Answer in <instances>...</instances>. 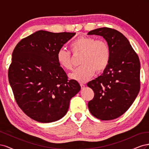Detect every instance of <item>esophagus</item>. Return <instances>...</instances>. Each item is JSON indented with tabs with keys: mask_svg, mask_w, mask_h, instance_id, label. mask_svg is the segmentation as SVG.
<instances>
[{
	"mask_svg": "<svg viewBox=\"0 0 149 149\" xmlns=\"http://www.w3.org/2000/svg\"><path fill=\"white\" fill-rule=\"evenodd\" d=\"M80 86H81V87L82 89H84V87H85V85L83 83H80Z\"/></svg>",
	"mask_w": 149,
	"mask_h": 149,
	"instance_id": "esophagus-1",
	"label": "esophagus"
}]
</instances>
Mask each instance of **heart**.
<instances>
[{"label": "heart", "mask_w": 149, "mask_h": 149, "mask_svg": "<svg viewBox=\"0 0 149 149\" xmlns=\"http://www.w3.org/2000/svg\"><path fill=\"white\" fill-rule=\"evenodd\" d=\"M70 48L74 54L82 53L80 63L82 65L70 74V78L81 83L87 81L94 75L104 70L110 60V49L104 40H97L89 37H79L70 44ZM57 61L63 68L71 70L73 60L71 53L64 48H60L56 54Z\"/></svg>", "instance_id": "obj_1"}]
</instances>
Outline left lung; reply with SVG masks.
<instances>
[{
  "instance_id": "obj_1",
  "label": "left lung",
  "mask_w": 149,
  "mask_h": 149,
  "mask_svg": "<svg viewBox=\"0 0 149 149\" xmlns=\"http://www.w3.org/2000/svg\"><path fill=\"white\" fill-rule=\"evenodd\" d=\"M88 35L102 37L111 53L103 73L87 84L94 93L88 102L89 110L99 119H114L128 110L139 93V58L127 38L118 30L102 27Z\"/></svg>"
}]
</instances>
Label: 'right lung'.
Masks as SVG:
<instances>
[{"instance_id":"obj_1","label":"right lung","mask_w":149,"mask_h":149,"mask_svg":"<svg viewBox=\"0 0 149 149\" xmlns=\"http://www.w3.org/2000/svg\"><path fill=\"white\" fill-rule=\"evenodd\" d=\"M75 34L39 30L13 49L8 81L17 104L31 119L42 123L61 119L80 91L78 81L68 80L56 58L58 51Z\"/></svg>"}]
</instances>
